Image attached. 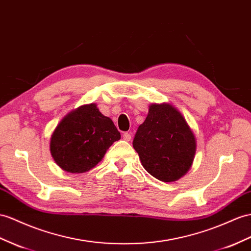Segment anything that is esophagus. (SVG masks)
<instances>
[{
	"mask_svg": "<svg viewBox=\"0 0 251 251\" xmlns=\"http://www.w3.org/2000/svg\"><path fill=\"white\" fill-rule=\"evenodd\" d=\"M123 140H125V141H130L131 140V136H130V133H128V132H124L123 133Z\"/></svg>",
	"mask_w": 251,
	"mask_h": 251,
	"instance_id": "obj_1",
	"label": "esophagus"
}]
</instances>
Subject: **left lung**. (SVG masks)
I'll return each mask as SVG.
<instances>
[{
    "label": "left lung",
    "mask_w": 251,
    "mask_h": 251,
    "mask_svg": "<svg viewBox=\"0 0 251 251\" xmlns=\"http://www.w3.org/2000/svg\"><path fill=\"white\" fill-rule=\"evenodd\" d=\"M132 145L143 168L164 182L176 181L187 174L197 147L195 134L184 117L169 102L150 105Z\"/></svg>",
    "instance_id": "8db88e82"
}]
</instances>
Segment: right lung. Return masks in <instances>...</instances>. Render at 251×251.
<instances>
[{
	"instance_id": "obj_1",
	"label": "right lung",
	"mask_w": 251,
	"mask_h": 251,
	"mask_svg": "<svg viewBox=\"0 0 251 251\" xmlns=\"http://www.w3.org/2000/svg\"><path fill=\"white\" fill-rule=\"evenodd\" d=\"M120 139L112 120L91 102L64 115L50 136V151L61 170L81 174L100 162L109 147Z\"/></svg>"
}]
</instances>
